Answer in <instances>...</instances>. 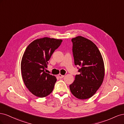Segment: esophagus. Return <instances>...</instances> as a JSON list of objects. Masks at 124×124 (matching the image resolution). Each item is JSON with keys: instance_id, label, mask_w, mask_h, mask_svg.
<instances>
[{"instance_id": "34e87169", "label": "esophagus", "mask_w": 124, "mask_h": 124, "mask_svg": "<svg viewBox=\"0 0 124 124\" xmlns=\"http://www.w3.org/2000/svg\"><path fill=\"white\" fill-rule=\"evenodd\" d=\"M58 77H59V78H62L64 77V76H63V75L61 74H59L58 75Z\"/></svg>"}]
</instances>
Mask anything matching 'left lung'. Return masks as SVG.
Masks as SVG:
<instances>
[{
    "label": "left lung",
    "mask_w": 124,
    "mask_h": 124,
    "mask_svg": "<svg viewBox=\"0 0 124 124\" xmlns=\"http://www.w3.org/2000/svg\"><path fill=\"white\" fill-rule=\"evenodd\" d=\"M74 64L80 66L75 80L70 85L71 93L80 99L91 98L102 84L104 77L103 60L92 41L78 36L71 40Z\"/></svg>",
    "instance_id": "8db88e82"
}]
</instances>
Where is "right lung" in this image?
I'll return each mask as SVG.
<instances>
[{
  "mask_svg": "<svg viewBox=\"0 0 124 124\" xmlns=\"http://www.w3.org/2000/svg\"><path fill=\"white\" fill-rule=\"evenodd\" d=\"M62 40L44 37L30 43L22 58V78L29 91L35 96L43 98L52 92L57 79L45 72L48 61Z\"/></svg>",
  "mask_w": 124,
  "mask_h": 124,
  "instance_id": "obj_1",
  "label": "right lung"
}]
</instances>
